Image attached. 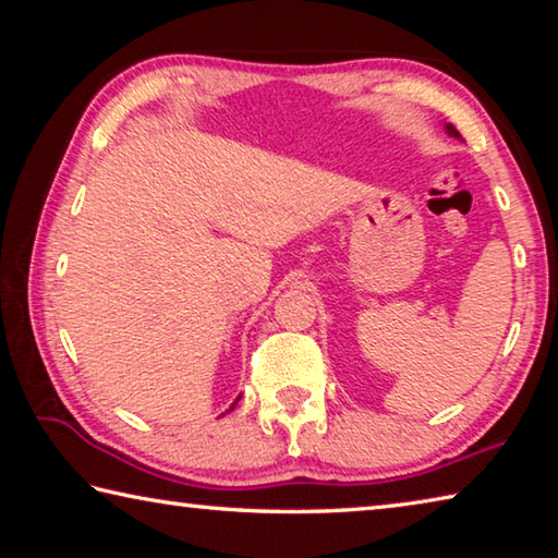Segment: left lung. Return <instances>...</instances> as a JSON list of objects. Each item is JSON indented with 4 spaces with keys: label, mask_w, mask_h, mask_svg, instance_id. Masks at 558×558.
Returning <instances> with one entry per match:
<instances>
[{
    "label": "left lung",
    "mask_w": 558,
    "mask_h": 558,
    "mask_svg": "<svg viewBox=\"0 0 558 558\" xmlns=\"http://www.w3.org/2000/svg\"><path fill=\"white\" fill-rule=\"evenodd\" d=\"M446 132H448V135H450V137H456V140H460V132H458L456 128H452V125H450V122H448V125H446Z\"/></svg>",
    "instance_id": "8db88e82"
}]
</instances>
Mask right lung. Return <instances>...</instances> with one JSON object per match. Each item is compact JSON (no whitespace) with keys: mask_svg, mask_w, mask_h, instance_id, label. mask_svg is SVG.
<instances>
[{"mask_svg":"<svg viewBox=\"0 0 558 558\" xmlns=\"http://www.w3.org/2000/svg\"><path fill=\"white\" fill-rule=\"evenodd\" d=\"M239 399H241V396H239ZM239 399H235V401L231 403V409H229V411H233V405H235V403H239Z\"/></svg>","mask_w":558,"mask_h":558,"instance_id":"right-lung-1","label":"right lung"}]
</instances>
